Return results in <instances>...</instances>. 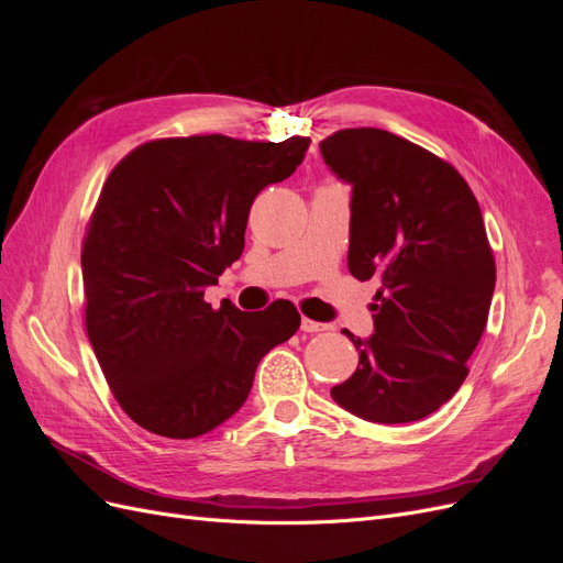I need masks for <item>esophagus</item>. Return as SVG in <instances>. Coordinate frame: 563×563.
<instances>
[{
  "label": "esophagus",
  "instance_id": "34e87169",
  "mask_svg": "<svg viewBox=\"0 0 563 563\" xmlns=\"http://www.w3.org/2000/svg\"><path fill=\"white\" fill-rule=\"evenodd\" d=\"M300 329H302L305 333H319V331H329L331 327H329V323H319V321H312V319H308V317H302V319H300Z\"/></svg>",
  "mask_w": 563,
  "mask_h": 563
}]
</instances>
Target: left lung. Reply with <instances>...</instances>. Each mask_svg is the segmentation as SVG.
I'll return each instance as SVG.
<instances>
[{
	"mask_svg": "<svg viewBox=\"0 0 563 563\" xmlns=\"http://www.w3.org/2000/svg\"><path fill=\"white\" fill-rule=\"evenodd\" d=\"M352 183L350 275L380 279L376 333L354 338L360 366L331 389L371 422L434 413L467 378L486 329L496 258L482 209L455 166L383 129H343L319 143Z\"/></svg>",
	"mask_w": 563,
	"mask_h": 563,
	"instance_id": "1",
	"label": "left lung"
}]
</instances>
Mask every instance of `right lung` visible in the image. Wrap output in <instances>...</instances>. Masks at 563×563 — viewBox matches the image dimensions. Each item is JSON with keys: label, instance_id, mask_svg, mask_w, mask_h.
Instances as JSON below:
<instances>
[{"label": "right lung", "instance_id": "right-lung-1", "mask_svg": "<svg viewBox=\"0 0 563 563\" xmlns=\"http://www.w3.org/2000/svg\"><path fill=\"white\" fill-rule=\"evenodd\" d=\"M310 139H157L100 190L81 244L84 323L122 411L143 430L192 439L246 401L255 366L300 327L294 302L218 310L203 291L240 258L251 203L296 172Z\"/></svg>", "mask_w": 563, "mask_h": 563}]
</instances>
